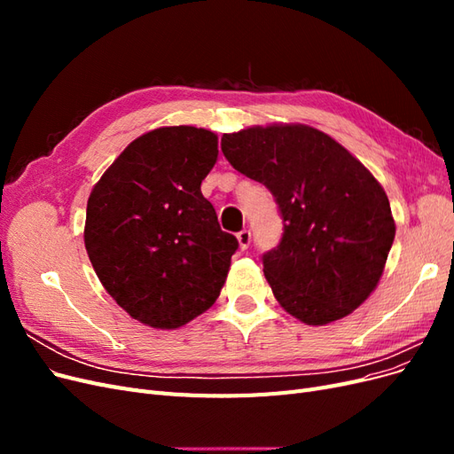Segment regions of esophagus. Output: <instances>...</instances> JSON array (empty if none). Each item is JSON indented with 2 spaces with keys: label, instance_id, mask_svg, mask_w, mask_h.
<instances>
[{
  "label": "esophagus",
  "instance_id": "obj_1",
  "mask_svg": "<svg viewBox=\"0 0 454 454\" xmlns=\"http://www.w3.org/2000/svg\"><path fill=\"white\" fill-rule=\"evenodd\" d=\"M237 239H239L240 250H246V248H248V246H250V242H252V232H250L248 229H244V231L239 232Z\"/></svg>",
  "mask_w": 454,
  "mask_h": 454
}]
</instances>
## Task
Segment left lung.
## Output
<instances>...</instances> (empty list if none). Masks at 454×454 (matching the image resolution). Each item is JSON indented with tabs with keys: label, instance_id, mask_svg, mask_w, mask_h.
<instances>
[{
	"label": "left lung",
	"instance_id": "1",
	"mask_svg": "<svg viewBox=\"0 0 454 454\" xmlns=\"http://www.w3.org/2000/svg\"><path fill=\"white\" fill-rule=\"evenodd\" d=\"M222 151L278 204L282 239L263 254L278 303L309 325L358 309L377 287L395 235L388 197L373 174L307 125L223 134Z\"/></svg>",
	"mask_w": 454,
	"mask_h": 454
}]
</instances>
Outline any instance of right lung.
Wrapping results in <instances>:
<instances>
[{
    "label": "right lung",
    "instance_id": "1",
    "mask_svg": "<svg viewBox=\"0 0 454 454\" xmlns=\"http://www.w3.org/2000/svg\"><path fill=\"white\" fill-rule=\"evenodd\" d=\"M215 160L214 132L162 127L129 144L94 185L85 248L107 294L134 320L176 329L222 292L239 240L200 193Z\"/></svg>",
    "mask_w": 454,
    "mask_h": 454
}]
</instances>
